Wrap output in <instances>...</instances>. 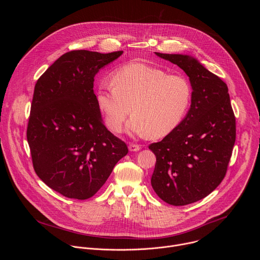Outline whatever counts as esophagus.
Masks as SVG:
<instances>
[{
	"instance_id": "1",
	"label": "esophagus",
	"mask_w": 260,
	"mask_h": 260,
	"mask_svg": "<svg viewBox=\"0 0 260 260\" xmlns=\"http://www.w3.org/2000/svg\"><path fill=\"white\" fill-rule=\"evenodd\" d=\"M128 149H129V151H139L140 149H141V146L140 145H137V144H129L128 145Z\"/></svg>"
}]
</instances>
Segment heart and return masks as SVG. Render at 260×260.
<instances>
[{"instance_id": "b5f03b06", "label": "heart", "mask_w": 260, "mask_h": 260, "mask_svg": "<svg viewBox=\"0 0 260 260\" xmlns=\"http://www.w3.org/2000/svg\"><path fill=\"white\" fill-rule=\"evenodd\" d=\"M111 80L99 85L96 104L114 133L121 131L132 110L131 133L166 137L180 125L191 104L188 79L161 68L131 62L115 70Z\"/></svg>"}]
</instances>
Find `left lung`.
Segmentation results:
<instances>
[{
	"instance_id": "8db88e82",
	"label": "left lung",
	"mask_w": 260,
	"mask_h": 260,
	"mask_svg": "<svg viewBox=\"0 0 260 260\" xmlns=\"http://www.w3.org/2000/svg\"><path fill=\"white\" fill-rule=\"evenodd\" d=\"M155 54L180 67L192 87L190 109L180 125L149 145L156 156L153 190L170 205L185 206L209 196L225 177L236 142V118L226 83L198 59Z\"/></svg>"
}]
</instances>
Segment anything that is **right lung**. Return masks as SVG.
I'll return each mask as SVG.
<instances>
[{
  "instance_id": "obj_1",
  "label": "right lung",
  "mask_w": 260,
  "mask_h": 260,
  "mask_svg": "<svg viewBox=\"0 0 260 260\" xmlns=\"http://www.w3.org/2000/svg\"><path fill=\"white\" fill-rule=\"evenodd\" d=\"M122 53L67 52L35 85L26 129L34 170L66 198L93 197L128 152L105 126L93 92L98 72Z\"/></svg>"
}]
</instances>
